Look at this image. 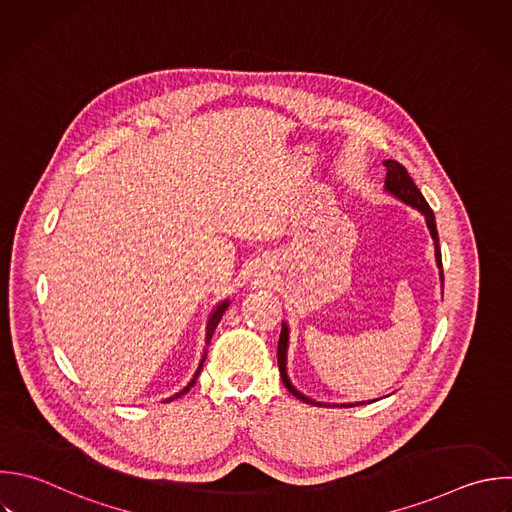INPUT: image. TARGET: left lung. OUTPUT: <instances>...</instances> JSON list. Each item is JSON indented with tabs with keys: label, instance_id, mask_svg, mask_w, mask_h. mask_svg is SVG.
Segmentation results:
<instances>
[{
	"label": "left lung",
	"instance_id": "8db88e82",
	"mask_svg": "<svg viewBox=\"0 0 512 512\" xmlns=\"http://www.w3.org/2000/svg\"><path fill=\"white\" fill-rule=\"evenodd\" d=\"M388 174H386V190H390L396 198H400L402 202L410 204L412 208L420 210L424 216H426V224L430 228V234H432V240H434V248H436V264L438 268H442V256H440V246H438V230H436V222H434V214L428 206V202L424 200V196L420 194V190L416 188V184L412 182L410 174L406 172V168L400 164V162H394V160H388L384 162ZM440 278H442V270H440ZM286 346H288V328L286 324H282V332H280V340H278V366H280V376H282V382L284 386L300 400L312 404V406H320V402H314L310 398H306L304 394H300L288 380V374H286ZM358 404V402H356ZM356 404H332V406H356ZM324 406H330V404H324Z\"/></svg>",
	"mask_w": 512,
	"mask_h": 512
}]
</instances>
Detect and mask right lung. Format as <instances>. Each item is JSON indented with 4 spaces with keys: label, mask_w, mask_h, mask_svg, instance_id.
Returning a JSON list of instances; mask_svg holds the SVG:
<instances>
[{
    "label": "right lung",
    "mask_w": 512,
    "mask_h": 512,
    "mask_svg": "<svg viewBox=\"0 0 512 512\" xmlns=\"http://www.w3.org/2000/svg\"><path fill=\"white\" fill-rule=\"evenodd\" d=\"M226 308H228V302H222V304H220V306H218V308H216V312H214V314H212V316H210V322H208V340H210V338H212V334H214V330H216V326H218V322H220V318H222V314H224V312H226ZM200 368H202V364H200ZM200 368H198V372H196V376H194V378H192V382H190V384H188V386H186V388H184V390H182V392H178V394H176V396H172V398H168V402H170V400H174V398H180V396H182V394H186V392H188V390H190V388H192V386H194V382H196V378H198V374H200Z\"/></svg>",
    "instance_id": "obj_1"
}]
</instances>
